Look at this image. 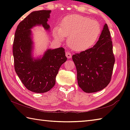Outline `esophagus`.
<instances>
[{
  "label": "esophagus",
  "mask_w": 130,
  "mask_h": 130,
  "mask_svg": "<svg viewBox=\"0 0 130 130\" xmlns=\"http://www.w3.org/2000/svg\"><path fill=\"white\" fill-rule=\"evenodd\" d=\"M65 54H66V56H67V58H68V59L71 58V57H72V54L70 53H69V52H66Z\"/></svg>",
  "instance_id": "obj_1"
}]
</instances>
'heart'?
I'll list each match as a JSON object with an SVG mask.
<instances>
[{"mask_svg":"<svg viewBox=\"0 0 130 130\" xmlns=\"http://www.w3.org/2000/svg\"><path fill=\"white\" fill-rule=\"evenodd\" d=\"M102 27L97 21L80 15H72L63 19L61 26L55 28L54 34L59 41L68 37V44L74 51L83 52L94 45Z\"/></svg>","mask_w":130,"mask_h":130,"instance_id":"b5f03b06","label":"heart"}]
</instances>
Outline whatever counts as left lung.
Returning <instances> with one entry per match:
<instances>
[{
	"instance_id": "1",
	"label": "left lung",
	"mask_w": 130,
	"mask_h": 130,
	"mask_svg": "<svg viewBox=\"0 0 130 130\" xmlns=\"http://www.w3.org/2000/svg\"><path fill=\"white\" fill-rule=\"evenodd\" d=\"M112 49L111 34L105 24L93 47L73 55L78 85L84 92L93 93L108 85L115 63Z\"/></svg>"
}]
</instances>
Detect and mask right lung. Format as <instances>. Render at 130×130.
I'll return each instance as SVG.
<instances>
[{"label": "right lung", "instance_id": "obj_1", "mask_svg": "<svg viewBox=\"0 0 130 130\" xmlns=\"http://www.w3.org/2000/svg\"><path fill=\"white\" fill-rule=\"evenodd\" d=\"M50 12V10L31 12L18 26L13 43L15 72L26 88L36 93H45L54 86L59 69L67 60L63 47L47 49L42 57L35 58L32 56L31 29L42 26L49 30L47 22Z\"/></svg>", "mask_w": 130, "mask_h": 130}]
</instances>
